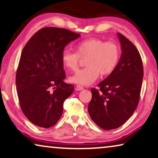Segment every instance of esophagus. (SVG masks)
I'll return each mask as SVG.
<instances>
[{
    "mask_svg": "<svg viewBox=\"0 0 158 158\" xmlns=\"http://www.w3.org/2000/svg\"><path fill=\"white\" fill-rule=\"evenodd\" d=\"M76 89H77V90H82L84 89V88L83 87V86L77 85L76 86Z\"/></svg>",
    "mask_w": 158,
    "mask_h": 158,
    "instance_id": "obj_1",
    "label": "esophagus"
}]
</instances>
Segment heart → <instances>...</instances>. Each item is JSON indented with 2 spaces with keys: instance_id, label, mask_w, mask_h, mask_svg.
Returning <instances> with one entry per match:
<instances>
[{
  "instance_id": "obj_1",
  "label": "heart",
  "mask_w": 158,
  "mask_h": 158,
  "mask_svg": "<svg viewBox=\"0 0 158 158\" xmlns=\"http://www.w3.org/2000/svg\"><path fill=\"white\" fill-rule=\"evenodd\" d=\"M75 52L64 50L61 60L63 66L71 71L78 68L81 59H86L85 66L69 77L71 83L88 85L96 81L99 75H108L115 70L120 59V49L116 43L90 38L75 45Z\"/></svg>"
}]
</instances>
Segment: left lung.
Segmentation results:
<instances>
[{
    "label": "left lung",
    "mask_w": 158,
    "mask_h": 158,
    "mask_svg": "<svg viewBox=\"0 0 158 158\" xmlns=\"http://www.w3.org/2000/svg\"><path fill=\"white\" fill-rule=\"evenodd\" d=\"M122 55L115 70L91 88L92 98L88 111L91 119L101 129L111 130L124 124L137 109L139 101L143 65L136 47L117 33Z\"/></svg>",
    "instance_id": "obj_1"
}]
</instances>
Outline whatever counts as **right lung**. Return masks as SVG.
Segmentation results:
<instances>
[{"instance_id": "1", "label": "right lung", "mask_w": 158, "mask_h": 158, "mask_svg": "<svg viewBox=\"0 0 158 158\" xmlns=\"http://www.w3.org/2000/svg\"><path fill=\"white\" fill-rule=\"evenodd\" d=\"M81 36L66 29L44 27L23 47L16 76V90L23 113L43 128L57 124L63 103L74 86L64 83L61 56L69 43Z\"/></svg>"}]
</instances>
